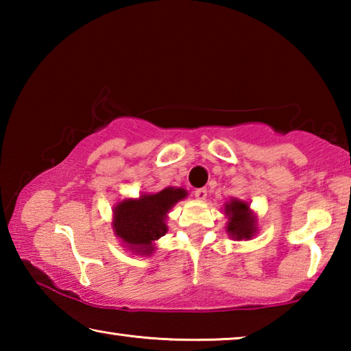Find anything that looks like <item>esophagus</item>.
I'll return each mask as SVG.
<instances>
[{
  "instance_id": "obj_1",
  "label": "esophagus",
  "mask_w": 351,
  "mask_h": 351,
  "mask_svg": "<svg viewBox=\"0 0 351 351\" xmlns=\"http://www.w3.org/2000/svg\"><path fill=\"white\" fill-rule=\"evenodd\" d=\"M195 198L199 199V201H204L207 198V189L203 187V189L195 190Z\"/></svg>"
}]
</instances>
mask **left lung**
Returning a JSON list of instances; mask_svg holds the SVG:
<instances>
[{
	"label": "left lung",
	"instance_id": "1",
	"mask_svg": "<svg viewBox=\"0 0 351 351\" xmlns=\"http://www.w3.org/2000/svg\"><path fill=\"white\" fill-rule=\"evenodd\" d=\"M224 215L228 217L226 230L235 240H249L257 232V217L241 199H230L224 204Z\"/></svg>",
	"mask_w": 351,
	"mask_h": 351
}]
</instances>
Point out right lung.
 <instances>
[{"label": "right lung", "mask_w": 351, "mask_h": 351, "mask_svg": "<svg viewBox=\"0 0 351 351\" xmlns=\"http://www.w3.org/2000/svg\"><path fill=\"white\" fill-rule=\"evenodd\" d=\"M187 197L181 187H165L158 193H144L138 199L127 198L112 210V229L132 252L150 255L154 241L167 232L169 210Z\"/></svg>", "instance_id": "1"}]
</instances>
